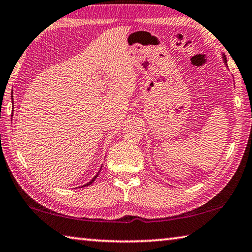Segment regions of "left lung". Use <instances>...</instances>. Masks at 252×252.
Here are the masks:
<instances>
[{"label": "left lung", "mask_w": 252, "mask_h": 252, "mask_svg": "<svg viewBox=\"0 0 252 252\" xmlns=\"http://www.w3.org/2000/svg\"><path fill=\"white\" fill-rule=\"evenodd\" d=\"M222 58H223V62H224V63H225V66H227V65H226V58H225V55H222Z\"/></svg>", "instance_id": "obj_1"}]
</instances>
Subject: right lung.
I'll return each instance as SVG.
<instances>
[{
	"label": "right lung",
	"mask_w": 252,
	"mask_h": 252,
	"mask_svg": "<svg viewBox=\"0 0 252 252\" xmlns=\"http://www.w3.org/2000/svg\"><path fill=\"white\" fill-rule=\"evenodd\" d=\"M12 97H13V96H12ZM12 104H13V98H12ZM98 173H99V171H98ZM98 173H97V175H96V176H94V177H93V179H92V181H91V182H89V183H87V184H85V185H83V186H89V185H91V184H92V183H93V182L95 181V178H96V177L98 176ZM83 186H82V187H83Z\"/></svg>",
	"instance_id": "1"
}]
</instances>
